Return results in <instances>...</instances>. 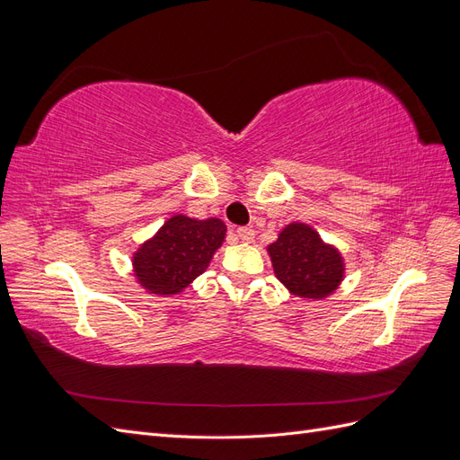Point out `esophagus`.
<instances>
[{"label": "esophagus", "mask_w": 460, "mask_h": 460, "mask_svg": "<svg viewBox=\"0 0 460 460\" xmlns=\"http://www.w3.org/2000/svg\"><path fill=\"white\" fill-rule=\"evenodd\" d=\"M235 234H238V238H240L242 242H245V243H252L253 238H255V230L249 228V226L238 228V230H235Z\"/></svg>", "instance_id": "34e87169"}]
</instances>
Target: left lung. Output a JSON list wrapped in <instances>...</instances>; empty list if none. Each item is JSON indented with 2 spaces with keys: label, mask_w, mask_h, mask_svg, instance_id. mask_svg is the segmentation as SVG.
Returning a JSON list of instances; mask_svg holds the SVG:
<instances>
[{
  "label": "left lung",
  "mask_w": 460,
  "mask_h": 460,
  "mask_svg": "<svg viewBox=\"0 0 460 460\" xmlns=\"http://www.w3.org/2000/svg\"><path fill=\"white\" fill-rule=\"evenodd\" d=\"M274 274L289 294L305 299H324L343 280L345 262L338 247L326 243L305 222H291L267 247Z\"/></svg>",
  "instance_id": "1"
}]
</instances>
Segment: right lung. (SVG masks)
Masks as SVG:
<instances>
[{
    "mask_svg": "<svg viewBox=\"0 0 460 460\" xmlns=\"http://www.w3.org/2000/svg\"><path fill=\"white\" fill-rule=\"evenodd\" d=\"M225 238L226 225L220 218L174 215L134 252L136 280L147 294L176 296L207 270Z\"/></svg>",
    "mask_w": 460,
    "mask_h": 460,
    "instance_id": "obj_1",
    "label": "right lung"
}]
</instances>
